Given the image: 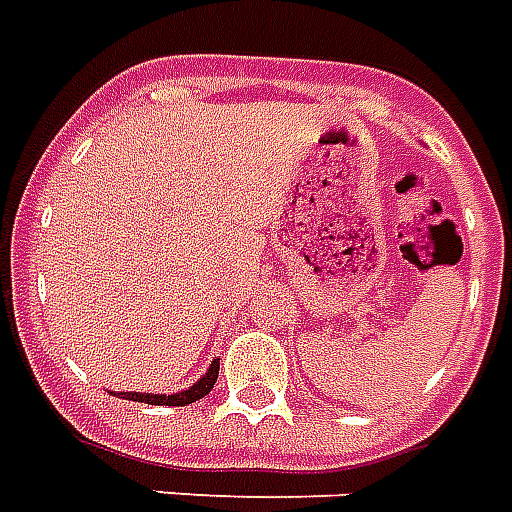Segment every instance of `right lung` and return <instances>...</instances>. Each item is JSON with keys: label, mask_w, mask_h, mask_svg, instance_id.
I'll use <instances>...</instances> for the list:
<instances>
[{"label": "right lung", "mask_w": 512, "mask_h": 512, "mask_svg": "<svg viewBox=\"0 0 512 512\" xmlns=\"http://www.w3.org/2000/svg\"><path fill=\"white\" fill-rule=\"evenodd\" d=\"M215 380H218V359L210 364V370L202 375V378L194 383V386L188 388V391H180V394H140V391H129V394H118V397L132 399V402H145V405H191V402H197V399L207 397L210 394V388L215 386Z\"/></svg>", "instance_id": "obj_1"}]
</instances>
